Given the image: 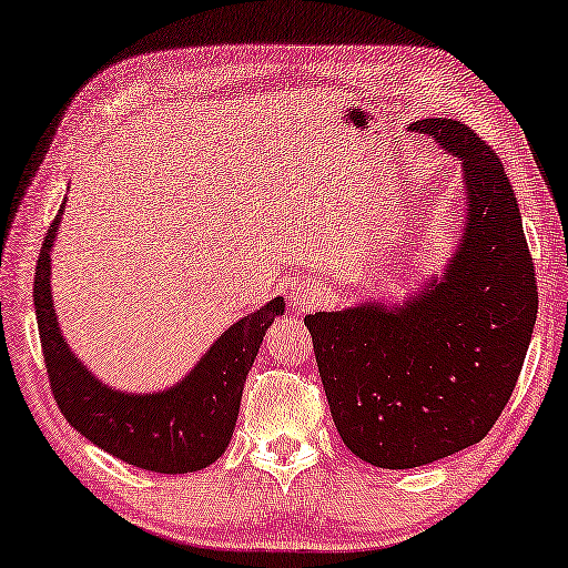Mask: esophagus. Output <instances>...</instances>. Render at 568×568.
<instances>
[{
	"mask_svg": "<svg viewBox=\"0 0 568 568\" xmlns=\"http://www.w3.org/2000/svg\"><path fill=\"white\" fill-rule=\"evenodd\" d=\"M291 303L298 311H313L321 303V287L311 281H295L291 285Z\"/></svg>",
	"mask_w": 568,
	"mask_h": 568,
	"instance_id": "obj_1",
	"label": "esophagus"
}]
</instances>
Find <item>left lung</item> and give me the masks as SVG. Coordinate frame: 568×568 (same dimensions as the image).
<instances>
[{
  "label": "left lung",
  "mask_w": 568,
  "mask_h": 568,
  "mask_svg": "<svg viewBox=\"0 0 568 568\" xmlns=\"http://www.w3.org/2000/svg\"><path fill=\"white\" fill-rule=\"evenodd\" d=\"M418 132L462 158L467 234L444 283L400 311L306 316L338 436L362 462L413 469L479 444L518 383L538 313L536 267L497 152L456 120Z\"/></svg>",
  "instance_id": "8db88e82"
}]
</instances>
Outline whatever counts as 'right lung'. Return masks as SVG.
I'll return each mask as SVG.
<instances>
[{
	"label": "right lung",
	"instance_id": "add662e5",
	"mask_svg": "<svg viewBox=\"0 0 568 568\" xmlns=\"http://www.w3.org/2000/svg\"><path fill=\"white\" fill-rule=\"evenodd\" d=\"M61 211L42 240L32 298L48 383L63 418L91 444L140 469L185 474L209 467L230 446L244 379L257 357L265 328L281 316L285 303L275 298L236 321L203 354L196 369L171 390L155 395L109 390L73 357L55 324L48 277Z\"/></svg>",
	"mask_w": 568,
	"mask_h": 568
}]
</instances>
